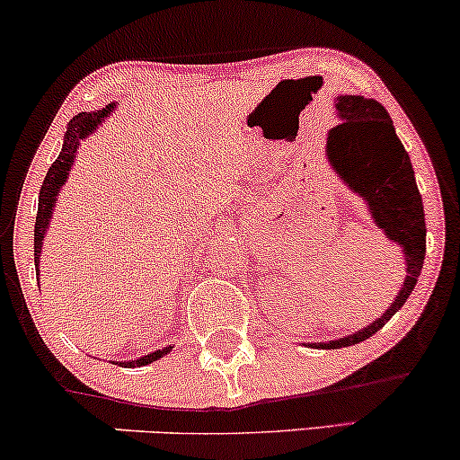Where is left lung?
I'll list each match as a JSON object with an SVG mask.
<instances>
[{
    "mask_svg": "<svg viewBox=\"0 0 460 460\" xmlns=\"http://www.w3.org/2000/svg\"><path fill=\"white\" fill-rule=\"evenodd\" d=\"M339 123L328 132L326 160L349 191L362 198L373 224L403 253L405 279L390 307L377 320L324 343L309 348L339 349L373 337L405 305L420 277L427 253V224L422 196L403 143L382 104L362 95H337Z\"/></svg>",
    "mask_w": 460,
    "mask_h": 460,
    "instance_id": "left-lung-1",
    "label": "left lung"
}]
</instances>
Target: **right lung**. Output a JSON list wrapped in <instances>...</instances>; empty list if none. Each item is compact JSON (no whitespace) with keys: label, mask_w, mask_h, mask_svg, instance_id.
<instances>
[{"label":"right lung","mask_w":460,"mask_h":460,"mask_svg":"<svg viewBox=\"0 0 460 460\" xmlns=\"http://www.w3.org/2000/svg\"><path fill=\"white\" fill-rule=\"evenodd\" d=\"M117 109V102L106 106V109L92 111V112H78L76 117H72V121L67 123V129L64 134V146H61L59 157L53 162V166L49 168L47 177H44V183L40 187V198H38V215H36V228H33V262H36V275L40 279V253H42L44 236H47V230L50 226V219H53V211L57 198L61 194V187L66 185L67 177H70L74 160H76L78 146L84 138H89L95 129H98L102 123L106 121L112 115V111ZM172 345H166V348L149 351L146 356H140L136 360H121L119 365L121 367H145L151 365L153 360H160L164 356L170 354Z\"/></svg>","instance_id":"obj_1"}]
</instances>
